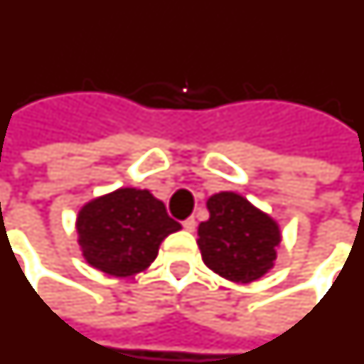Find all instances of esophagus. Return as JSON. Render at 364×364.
Returning a JSON list of instances; mask_svg holds the SVG:
<instances>
[{
	"instance_id": "esophagus-1",
	"label": "esophagus",
	"mask_w": 364,
	"mask_h": 364,
	"mask_svg": "<svg viewBox=\"0 0 364 364\" xmlns=\"http://www.w3.org/2000/svg\"><path fill=\"white\" fill-rule=\"evenodd\" d=\"M183 230H185V231H195L196 230L195 218H187V220H183Z\"/></svg>"
}]
</instances>
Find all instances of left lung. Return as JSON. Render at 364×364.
Returning a JSON list of instances; mask_svg holds the SVG:
<instances>
[{"instance_id":"left-lung-1","label":"left lung","mask_w":364,"mask_h":364,"mask_svg":"<svg viewBox=\"0 0 364 364\" xmlns=\"http://www.w3.org/2000/svg\"><path fill=\"white\" fill-rule=\"evenodd\" d=\"M210 218L198 225L204 264L230 282L250 284L274 268L279 225L237 193L208 198Z\"/></svg>"}]
</instances>
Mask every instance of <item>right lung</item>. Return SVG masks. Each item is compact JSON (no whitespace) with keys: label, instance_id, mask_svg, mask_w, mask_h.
Returning a JSON list of instances; mask_svg holds the SVG:
<instances>
[{"label":"right lung","instance_id":"obj_1","mask_svg":"<svg viewBox=\"0 0 364 364\" xmlns=\"http://www.w3.org/2000/svg\"><path fill=\"white\" fill-rule=\"evenodd\" d=\"M181 225L171 220L150 191L117 189L80 208L77 233L82 257L96 270L127 278L146 270L160 243Z\"/></svg>","mask_w":364,"mask_h":364}]
</instances>
